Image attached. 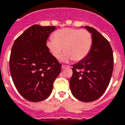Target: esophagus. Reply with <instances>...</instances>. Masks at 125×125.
Masks as SVG:
<instances>
[{
    "label": "esophagus",
    "instance_id": "34e87169",
    "mask_svg": "<svg viewBox=\"0 0 125 125\" xmlns=\"http://www.w3.org/2000/svg\"><path fill=\"white\" fill-rule=\"evenodd\" d=\"M66 68H70V66L65 65H63L62 66V69H66Z\"/></svg>",
    "mask_w": 125,
    "mask_h": 125
}]
</instances>
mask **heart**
Returning a JSON list of instances; mask_svg holds the SVG:
<instances>
[{"instance_id":"obj_1","label":"heart","mask_w":125,"mask_h":125,"mask_svg":"<svg viewBox=\"0 0 125 125\" xmlns=\"http://www.w3.org/2000/svg\"><path fill=\"white\" fill-rule=\"evenodd\" d=\"M93 43V36L88 31L66 28L55 31L53 39L48 40L46 46L55 58L60 56L63 48L65 53L60 58L61 61L80 62L89 55Z\"/></svg>"}]
</instances>
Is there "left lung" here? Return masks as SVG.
Instances as JSON below:
<instances>
[{"mask_svg":"<svg viewBox=\"0 0 125 125\" xmlns=\"http://www.w3.org/2000/svg\"><path fill=\"white\" fill-rule=\"evenodd\" d=\"M86 29L93 36V46L89 55L72 65L70 80L72 95L82 102L97 100L104 94L113 70V50L108 40L94 28Z\"/></svg>","mask_w":125,"mask_h":125,"instance_id":"8db88e82","label":"left lung"}]
</instances>
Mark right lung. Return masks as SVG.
<instances>
[{"label":"right lung","mask_w":125,"mask_h":125,"mask_svg":"<svg viewBox=\"0 0 125 125\" xmlns=\"http://www.w3.org/2000/svg\"><path fill=\"white\" fill-rule=\"evenodd\" d=\"M55 26L34 24L16 40L12 47L9 67L16 89L26 100L40 102L49 97L61 65L46 46Z\"/></svg>","instance_id":"1"}]
</instances>
